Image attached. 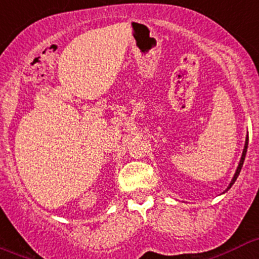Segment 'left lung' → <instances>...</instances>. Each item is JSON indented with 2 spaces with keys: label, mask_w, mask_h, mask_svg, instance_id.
I'll use <instances>...</instances> for the list:
<instances>
[{
  "label": "left lung",
  "mask_w": 259,
  "mask_h": 259,
  "mask_svg": "<svg viewBox=\"0 0 259 259\" xmlns=\"http://www.w3.org/2000/svg\"><path fill=\"white\" fill-rule=\"evenodd\" d=\"M247 148H248V136H247V138H245L244 148H243V153H242V157H240V161H239V165H238V167H237V171H235L234 176H233L232 181H230V184H229V186H228V188H227V190H229V189H230V188H232V185H233V184H234V183H235V180H237L238 175H239L240 170H242V166H243V162H244V158H245V153H247ZM227 190H225V191H227Z\"/></svg>",
  "instance_id": "obj_1"
}]
</instances>
